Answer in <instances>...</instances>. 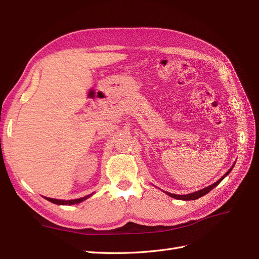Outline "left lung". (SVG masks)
<instances>
[{"label":"left lung","mask_w":259,"mask_h":259,"mask_svg":"<svg viewBox=\"0 0 259 259\" xmlns=\"http://www.w3.org/2000/svg\"><path fill=\"white\" fill-rule=\"evenodd\" d=\"M231 169H232V167L227 171V173L219 179V180H217V182L215 183V184H213L211 186H208V187H206V188H204V189H202V190H199V191H197V192H193V193H189V194H186V195H180V194H173V193H169V192H166L165 191V193L167 194V195H169V197H171V198H174V199H177V200H185V201H190V200H197V199H199V198H201V197H203V195H205L206 193H208L209 191H211L214 189V188L222 182V180L228 175L230 171H231Z\"/></svg>","instance_id":"obj_1"}]
</instances>
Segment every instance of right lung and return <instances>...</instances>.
Returning <instances> with one entry per match:
<instances>
[{
    "label": "right lung",
    "mask_w": 259,
    "mask_h": 259,
    "mask_svg": "<svg viewBox=\"0 0 259 259\" xmlns=\"http://www.w3.org/2000/svg\"><path fill=\"white\" fill-rule=\"evenodd\" d=\"M90 197V195H88V197H84V198H81V199H75V200H57V199H51V198H45L46 200H49L50 202L52 203H55V204H59V205H71V204H75V203H80L84 200H86Z\"/></svg>",
    "instance_id": "add662e5"
}]
</instances>
